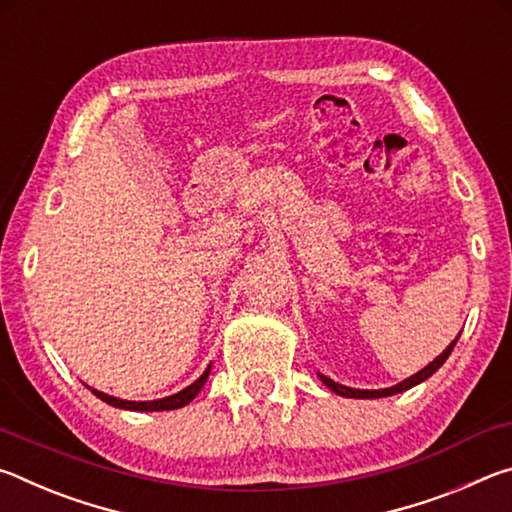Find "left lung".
Instances as JSON below:
<instances>
[{"mask_svg":"<svg viewBox=\"0 0 512 512\" xmlns=\"http://www.w3.org/2000/svg\"><path fill=\"white\" fill-rule=\"evenodd\" d=\"M458 336H461V334H458ZM456 341H458V339H454V343H452V345H447V350H445L443 354H440V357L433 359L427 368H422L420 372H415L413 377L400 381V384H397V386L381 388V391H359V388H348V386L336 384V381H332V379L325 377V375H320V379H323V384L329 388V391H334L336 395H343V397H357V400H372V397H388V395H395V393L409 391V388H413L415 384H420V381L429 379V377L433 375V372H436L440 366H443V363L447 361L449 354H452Z\"/></svg>","mask_w":512,"mask_h":512,"instance_id":"8db88e82","label":"left lung"}]
</instances>
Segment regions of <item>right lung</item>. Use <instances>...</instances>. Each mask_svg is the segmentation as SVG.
<instances>
[{
  "label": "right lung",
  "mask_w": 512,
  "mask_h": 512,
  "mask_svg": "<svg viewBox=\"0 0 512 512\" xmlns=\"http://www.w3.org/2000/svg\"><path fill=\"white\" fill-rule=\"evenodd\" d=\"M212 368V366H210ZM210 368H207L201 377H198L192 386H187L185 391H180L176 395H169V397H162V400H153V402H128V400H119V397H112V395H106L101 391H94L92 393L99 397V400H103L110 406H117V409H128V411H173V409H180V406H185L194 400V397L198 395V391H201L203 384L207 381V375H210Z\"/></svg>",
  "instance_id": "obj_1"
}]
</instances>
